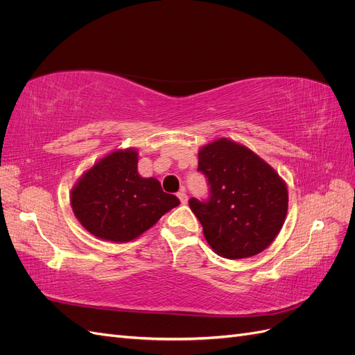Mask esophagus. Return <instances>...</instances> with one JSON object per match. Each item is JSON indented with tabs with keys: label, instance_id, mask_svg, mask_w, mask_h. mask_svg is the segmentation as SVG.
<instances>
[{
	"label": "esophagus",
	"instance_id": "obj_1",
	"mask_svg": "<svg viewBox=\"0 0 355 355\" xmlns=\"http://www.w3.org/2000/svg\"><path fill=\"white\" fill-rule=\"evenodd\" d=\"M178 197H179V200H180V202L182 204H187L188 202V196H187V191L185 189H182L179 194H178Z\"/></svg>",
	"mask_w": 355,
	"mask_h": 355
}]
</instances>
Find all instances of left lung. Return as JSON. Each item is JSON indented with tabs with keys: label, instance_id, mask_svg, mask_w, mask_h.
<instances>
[{
	"label": "left lung",
	"instance_id": "1",
	"mask_svg": "<svg viewBox=\"0 0 355 355\" xmlns=\"http://www.w3.org/2000/svg\"><path fill=\"white\" fill-rule=\"evenodd\" d=\"M198 171L210 196L191 198L189 207L214 253L243 259L265 250L287 214L284 180L249 148L225 137L200 149Z\"/></svg>",
	"mask_w": 355,
	"mask_h": 355
}]
</instances>
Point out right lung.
Here are the masks:
<instances>
[{
    "label": "right lung",
    "instance_id": "1",
    "mask_svg": "<svg viewBox=\"0 0 355 355\" xmlns=\"http://www.w3.org/2000/svg\"><path fill=\"white\" fill-rule=\"evenodd\" d=\"M179 204L157 179L139 176L135 149L99 159L71 192L73 214L83 227L94 237L115 243L137 239Z\"/></svg>",
    "mask_w": 355,
    "mask_h": 355
}]
</instances>
